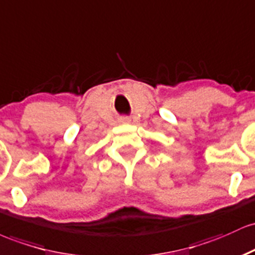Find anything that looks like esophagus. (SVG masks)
Here are the masks:
<instances>
[{
    "label": "esophagus",
    "instance_id": "esophagus-1",
    "mask_svg": "<svg viewBox=\"0 0 255 255\" xmlns=\"http://www.w3.org/2000/svg\"><path fill=\"white\" fill-rule=\"evenodd\" d=\"M131 120H130V118H128V117H125V118H123L122 119V123H130Z\"/></svg>",
    "mask_w": 255,
    "mask_h": 255
}]
</instances>
